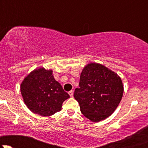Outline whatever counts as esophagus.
I'll list each match as a JSON object with an SVG mask.
<instances>
[{"mask_svg":"<svg viewBox=\"0 0 148 148\" xmlns=\"http://www.w3.org/2000/svg\"><path fill=\"white\" fill-rule=\"evenodd\" d=\"M69 95H70V97H72L74 96V92H73L72 90L70 91V92H69Z\"/></svg>","mask_w":148,"mask_h":148,"instance_id":"obj_1","label":"esophagus"}]
</instances>
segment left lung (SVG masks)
Here are the masks:
<instances>
[{
    "label": "left lung",
    "instance_id": "left-lung-1",
    "mask_svg": "<svg viewBox=\"0 0 148 148\" xmlns=\"http://www.w3.org/2000/svg\"><path fill=\"white\" fill-rule=\"evenodd\" d=\"M79 85L74 97L82 113L92 122H99L111 115L123 95L120 76L101 64L92 62L85 66Z\"/></svg>",
    "mask_w": 148,
    "mask_h": 148
}]
</instances>
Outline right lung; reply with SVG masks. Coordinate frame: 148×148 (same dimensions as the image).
Wrapping results in <instances>:
<instances>
[{"mask_svg": "<svg viewBox=\"0 0 148 148\" xmlns=\"http://www.w3.org/2000/svg\"><path fill=\"white\" fill-rule=\"evenodd\" d=\"M22 97L32 112L43 117L53 115L61 111L62 104L69 95L56 81L51 69H35L21 84Z\"/></svg>", "mask_w": 148, "mask_h": 148, "instance_id": "obj_1", "label": "right lung"}]
</instances>
